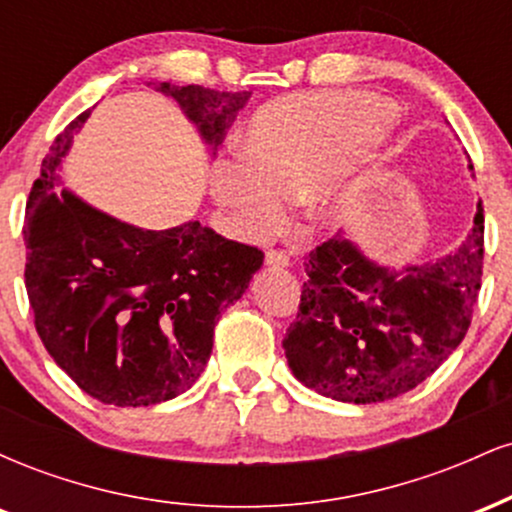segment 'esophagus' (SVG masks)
I'll return each mask as SVG.
<instances>
[{
    "mask_svg": "<svg viewBox=\"0 0 512 512\" xmlns=\"http://www.w3.org/2000/svg\"><path fill=\"white\" fill-rule=\"evenodd\" d=\"M264 260H267L269 267H289V255L284 250H267Z\"/></svg>",
    "mask_w": 512,
    "mask_h": 512,
    "instance_id": "1",
    "label": "esophagus"
}]
</instances>
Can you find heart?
Instances as JSON below:
<instances>
[{"instance_id":"heart-1","label":"heart","mask_w":512,"mask_h":512,"mask_svg":"<svg viewBox=\"0 0 512 512\" xmlns=\"http://www.w3.org/2000/svg\"><path fill=\"white\" fill-rule=\"evenodd\" d=\"M390 103L363 91L289 96L252 117L248 149L214 161L211 187L238 228L262 236L284 219L286 197L301 195L313 223L344 214L363 166L385 142Z\"/></svg>"}]
</instances>
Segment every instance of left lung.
<instances>
[{
  "instance_id": "1",
  "label": "left lung",
  "mask_w": 512,
  "mask_h": 512,
  "mask_svg": "<svg viewBox=\"0 0 512 512\" xmlns=\"http://www.w3.org/2000/svg\"><path fill=\"white\" fill-rule=\"evenodd\" d=\"M298 315L284 337L291 373L317 395L373 404L421 385L472 325L484 267V207L436 262L383 267L342 233L305 255Z\"/></svg>"
}]
</instances>
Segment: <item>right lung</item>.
I'll list each match as a JSON object with an SVG mask.
<instances>
[{"label": "right lung", "mask_w": 512, "mask_h": 512, "mask_svg": "<svg viewBox=\"0 0 512 512\" xmlns=\"http://www.w3.org/2000/svg\"><path fill=\"white\" fill-rule=\"evenodd\" d=\"M216 149L250 91L158 84ZM81 113L43 158L26 204V291L48 354L86 395L113 407L168 402L195 385L214 327L248 289L264 252L199 221L129 226L55 192Z\"/></svg>", "instance_id": "right-lung-1"}]
</instances>
